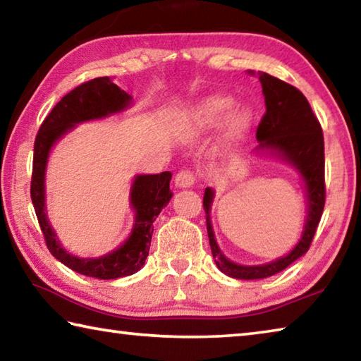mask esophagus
<instances>
[{"label":"esophagus","mask_w":361,"mask_h":361,"mask_svg":"<svg viewBox=\"0 0 361 361\" xmlns=\"http://www.w3.org/2000/svg\"><path fill=\"white\" fill-rule=\"evenodd\" d=\"M195 183V175L192 170H180L175 175V185L178 188H191Z\"/></svg>","instance_id":"obj_1"}]
</instances>
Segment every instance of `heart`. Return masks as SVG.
<instances>
[{
    "label": "heart",
    "instance_id": "heart-1",
    "mask_svg": "<svg viewBox=\"0 0 361 361\" xmlns=\"http://www.w3.org/2000/svg\"><path fill=\"white\" fill-rule=\"evenodd\" d=\"M232 107V97L221 94L208 96L189 110L186 121L194 130H207L218 126L226 118L222 135L228 145H235L243 139L246 130L251 126L252 114L247 107H237L233 110Z\"/></svg>",
    "mask_w": 361,
    "mask_h": 361
}]
</instances>
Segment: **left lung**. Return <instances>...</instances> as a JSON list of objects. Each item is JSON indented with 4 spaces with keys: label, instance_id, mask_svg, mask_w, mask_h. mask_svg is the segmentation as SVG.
Here are the masks:
<instances>
[{
    "label": "left lung",
    "instance_id": "8db88e82",
    "mask_svg": "<svg viewBox=\"0 0 361 361\" xmlns=\"http://www.w3.org/2000/svg\"><path fill=\"white\" fill-rule=\"evenodd\" d=\"M259 78L265 96L267 112L262 116L257 133H255V137L260 142L255 149H271L298 169L306 183L307 218L303 237L284 257L255 267L233 264L224 257L214 240L212 221H209V207H212L214 192L207 188L205 195H203V209H205L207 232L213 259L222 273L237 279H262L273 276L306 254L312 243L314 235H316L325 207L324 134L317 116L314 115L305 94L293 85L279 80L267 72H262Z\"/></svg>",
    "mask_w": 361,
    "mask_h": 361
}]
</instances>
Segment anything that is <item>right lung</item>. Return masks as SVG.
<instances>
[{"mask_svg":"<svg viewBox=\"0 0 361 361\" xmlns=\"http://www.w3.org/2000/svg\"><path fill=\"white\" fill-rule=\"evenodd\" d=\"M130 104V96L110 80L109 77H97L78 85L51 109L45 116L35 140L31 175V200L35 205L39 226L44 233L45 245L55 259L71 270L85 276L97 279H116L139 271L145 264L153 235V222L161 209L172 199L170 178L172 173L135 176L130 189V205L135 209L133 232L124 243L99 259H80L64 251L58 243L55 232L45 214L44 175L50 148L54 143L75 126L77 123L96 120L110 114L121 112Z\"/></svg>","mask_w":361,"mask_h":361,"instance_id":"add662e5","label":"right lung"}]
</instances>
